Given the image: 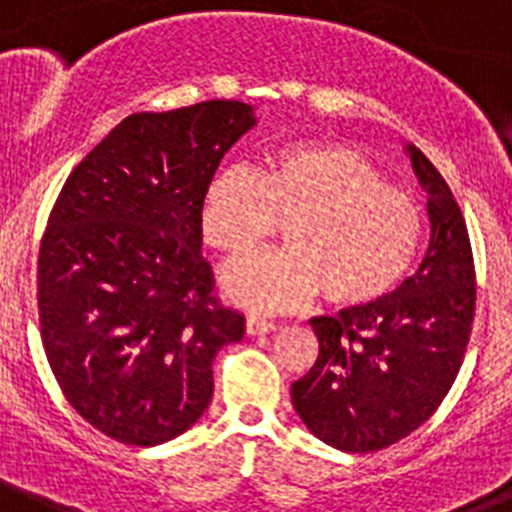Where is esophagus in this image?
Instances as JSON below:
<instances>
[{
  "instance_id": "esophagus-1",
  "label": "esophagus",
  "mask_w": 512,
  "mask_h": 512,
  "mask_svg": "<svg viewBox=\"0 0 512 512\" xmlns=\"http://www.w3.org/2000/svg\"><path fill=\"white\" fill-rule=\"evenodd\" d=\"M278 325L273 320H263V317H247V333L249 336H263V333H270V330H276Z\"/></svg>"
}]
</instances>
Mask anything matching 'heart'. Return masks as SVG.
<instances>
[{"instance_id":"1","label":"heart","mask_w":512,"mask_h":512,"mask_svg":"<svg viewBox=\"0 0 512 512\" xmlns=\"http://www.w3.org/2000/svg\"><path fill=\"white\" fill-rule=\"evenodd\" d=\"M286 223L289 247L223 270V291L255 312L315 299L367 307L406 278L422 242L414 197L385 182L380 166L338 143H291L263 174L231 163L210 176L200 200L205 242L242 257Z\"/></svg>"}]
</instances>
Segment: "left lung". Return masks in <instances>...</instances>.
<instances>
[{
	"label": "left lung",
	"instance_id": "8db88e82",
	"mask_svg": "<svg viewBox=\"0 0 512 512\" xmlns=\"http://www.w3.org/2000/svg\"><path fill=\"white\" fill-rule=\"evenodd\" d=\"M409 150L429 192L422 265L380 302L312 317L320 351L291 385L309 432L346 453H375L422 427L453 388L474 325L476 270L466 221L432 161Z\"/></svg>",
	"mask_w": 512,
	"mask_h": 512
}]
</instances>
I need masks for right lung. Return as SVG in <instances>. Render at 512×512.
Masks as SVG:
<instances>
[{
	"mask_svg": "<svg viewBox=\"0 0 512 512\" xmlns=\"http://www.w3.org/2000/svg\"><path fill=\"white\" fill-rule=\"evenodd\" d=\"M255 124L242 101L143 111L67 176L38 252V322L64 398L111 440L161 445L203 416L244 317L216 296L200 200Z\"/></svg>",
	"mask_w": 512,
	"mask_h": 512,
	"instance_id": "right-lung-1",
	"label": "right lung"
}]
</instances>
